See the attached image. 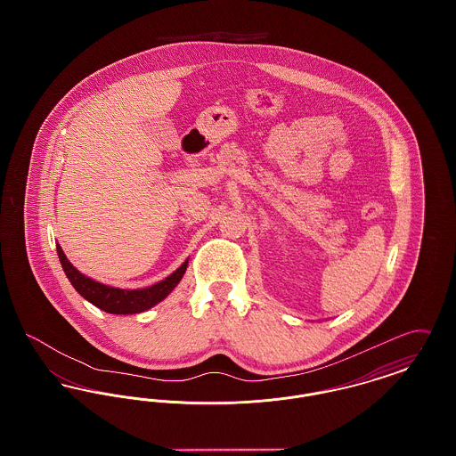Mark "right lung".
Masks as SVG:
<instances>
[{"mask_svg": "<svg viewBox=\"0 0 456 456\" xmlns=\"http://www.w3.org/2000/svg\"><path fill=\"white\" fill-rule=\"evenodd\" d=\"M60 263L65 270L68 281L75 287V290L86 297L88 303L97 305L99 309L110 313V314H134L151 309L152 305L166 299L174 290V287L183 279L188 260L184 261L174 273H171L166 281L155 283L149 289H138V290H125L109 287L104 283L95 282L92 279L80 273L69 261L66 260L65 253L60 244H56Z\"/></svg>", "mask_w": 456, "mask_h": 456, "instance_id": "1", "label": "right lung"}]
</instances>
